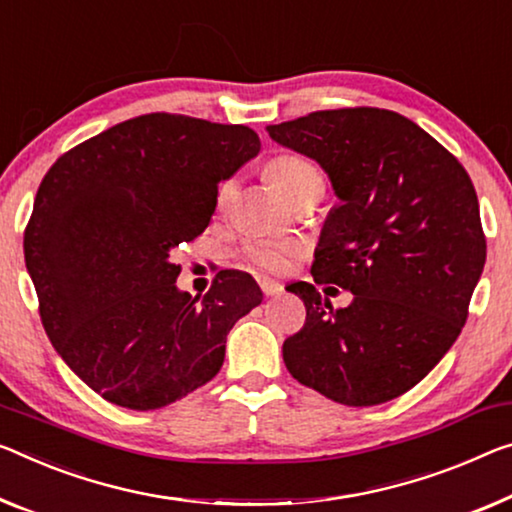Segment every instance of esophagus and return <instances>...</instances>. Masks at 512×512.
I'll return each instance as SVG.
<instances>
[{"mask_svg": "<svg viewBox=\"0 0 512 512\" xmlns=\"http://www.w3.org/2000/svg\"><path fill=\"white\" fill-rule=\"evenodd\" d=\"M261 283V290L263 293L267 295V297H279L281 293H283V286L279 281H272V279H263V281H258Z\"/></svg>", "mask_w": 512, "mask_h": 512, "instance_id": "esophagus-1", "label": "esophagus"}]
</instances>
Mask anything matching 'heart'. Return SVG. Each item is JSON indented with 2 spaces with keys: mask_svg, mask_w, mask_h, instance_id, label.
I'll return each instance as SVG.
<instances>
[{
  "mask_svg": "<svg viewBox=\"0 0 512 512\" xmlns=\"http://www.w3.org/2000/svg\"><path fill=\"white\" fill-rule=\"evenodd\" d=\"M267 178H270L293 203L306 194H322V190H325V174H322L318 164L313 162L311 157L293 151L277 153L270 157V162H267ZM231 190L233 180L222 183L217 192V208L226 206ZM302 251L304 247L300 242L293 240L256 238L249 240L247 245L242 247L240 254L245 258V263L256 267V270L279 274L286 272L290 263H293L297 256H302Z\"/></svg>",
  "mask_w": 512,
  "mask_h": 512,
  "instance_id": "obj_1",
  "label": "heart"
}]
</instances>
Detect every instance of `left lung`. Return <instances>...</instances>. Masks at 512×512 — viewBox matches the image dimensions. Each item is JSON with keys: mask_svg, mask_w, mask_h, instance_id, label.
<instances>
[{"mask_svg": "<svg viewBox=\"0 0 512 512\" xmlns=\"http://www.w3.org/2000/svg\"><path fill=\"white\" fill-rule=\"evenodd\" d=\"M332 180L329 212L300 295L306 322L283 341L304 387L371 407L403 396L460 336L485 265L478 196L458 157L414 121L380 107L322 109L267 128ZM356 295L332 310L316 285Z\"/></svg>", "mask_w": 512, "mask_h": 512, "instance_id": "obj_1", "label": "left lung"}]
</instances>
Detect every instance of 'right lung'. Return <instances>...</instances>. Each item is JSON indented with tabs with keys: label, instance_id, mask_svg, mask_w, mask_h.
Listing matches in <instances>:
<instances>
[{
	"label": "right lung",
	"instance_id": "right-lung-1",
	"mask_svg": "<svg viewBox=\"0 0 512 512\" xmlns=\"http://www.w3.org/2000/svg\"><path fill=\"white\" fill-rule=\"evenodd\" d=\"M261 151L247 125L155 112L70 148L38 187L25 263L45 334L84 384L128 410H160L224 364L226 336L261 304L222 270L180 293L174 249L206 231L217 187Z\"/></svg>",
	"mask_w": 512,
	"mask_h": 512
}]
</instances>
